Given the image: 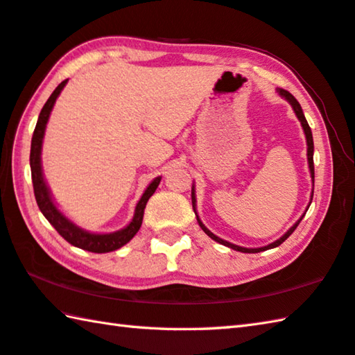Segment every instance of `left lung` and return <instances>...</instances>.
Segmentation results:
<instances>
[{
	"label": "left lung",
	"instance_id": "1",
	"mask_svg": "<svg viewBox=\"0 0 355 355\" xmlns=\"http://www.w3.org/2000/svg\"><path fill=\"white\" fill-rule=\"evenodd\" d=\"M277 94H279L282 98H284L286 100L291 106H293V109H294V114L297 115V118H298V121H300V124H302V128H303V132H304V137H306V146H308V166H309V172H311V178H312V192H311V200H309V205H308V207H306V211L309 209V206H311V201H312V196H314V140H312V132H311V128H309V124H308V121H306V118H304V114H303V110H302V106L300 104H298V101L294 98L293 95H291L288 90H284V89H277ZM191 197H192V207H193V212H196V217H197V221H198V225H200V227L203 229L205 231V234L206 235H209V237L212 239V240H215L217 243H220V245H225V246H227V248H231V249H234V251H239V252H245V254H257V252H261V251H266V249H272V248H277V246H280L282 243L286 240L291 234H293L294 231H295V227L298 226V223H300L302 221V218L304 217V212L300 218H298L295 223L291 226L286 232H284L280 239H277L275 241H272V243H269L268 246H261V248H243V246H237V245H234V243H229V241H226V240H223V239H220V237H217V235L215 234H212L209 229H207L205 225H203V221L200 220V217H198V212H197V198H196V184H192V192H191Z\"/></svg>",
	"mask_w": 355,
	"mask_h": 355
}]
</instances>
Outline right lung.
<instances>
[{
    "label": "right lung",
    "instance_id": "right-lung-1",
    "mask_svg": "<svg viewBox=\"0 0 355 355\" xmlns=\"http://www.w3.org/2000/svg\"><path fill=\"white\" fill-rule=\"evenodd\" d=\"M66 85H67V80L60 83L57 89L52 92V95L49 96V100L46 101L43 109H41L37 126H35V130H33L32 144H31V171H32L35 198H37L40 211L43 212L49 223L57 229L61 237L71 243V245L95 254L112 252L126 245V243H129L132 239H134V235L138 232V229L141 227L146 203H148V200L152 197V193L155 192L159 182H162V177L154 178L149 183V186L146 187L141 198L138 200L134 217H132V220L129 221V225H126L123 229H118L115 232H103V234L89 232L86 229L75 225L71 218H67L66 215L58 209L57 203H55L52 192L46 183V178L43 173V164H41V150H43V140H44L49 116H51L55 101H57L61 90L64 89Z\"/></svg>",
    "mask_w": 355,
    "mask_h": 355
}]
</instances>
